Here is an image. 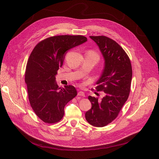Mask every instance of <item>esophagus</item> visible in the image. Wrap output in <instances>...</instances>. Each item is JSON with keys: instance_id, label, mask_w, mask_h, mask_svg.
I'll list each match as a JSON object with an SVG mask.
<instances>
[{"instance_id": "34e87169", "label": "esophagus", "mask_w": 159, "mask_h": 159, "mask_svg": "<svg viewBox=\"0 0 159 159\" xmlns=\"http://www.w3.org/2000/svg\"><path fill=\"white\" fill-rule=\"evenodd\" d=\"M77 95L79 97H85V94L84 92H83V91H79Z\"/></svg>"}]
</instances>
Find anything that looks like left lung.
<instances>
[{"label":"left lung","instance_id":"left-lung-1","mask_svg":"<svg viewBox=\"0 0 159 159\" xmlns=\"http://www.w3.org/2000/svg\"><path fill=\"white\" fill-rule=\"evenodd\" d=\"M98 46L104 58V68L96 84L97 91L106 95L89 96L91 108L86 112V120L93 126L104 127L114 120L126 102L130 92L132 68L130 59L122 48L106 36L89 37Z\"/></svg>","mask_w":159,"mask_h":159}]
</instances>
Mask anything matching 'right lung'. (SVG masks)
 I'll return each instance as SVG.
<instances>
[{
	"mask_svg": "<svg viewBox=\"0 0 159 159\" xmlns=\"http://www.w3.org/2000/svg\"><path fill=\"white\" fill-rule=\"evenodd\" d=\"M87 41L82 35H58L39 43L28 58L25 82L32 109L43 122H59L64 114V107L77 95L73 86L59 88L55 75L62 66L68 50Z\"/></svg>",
	"mask_w": 159,
	"mask_h": 159,
	"instance_id": "add662e5",
	"label": "right lung"
}]
</instances>
